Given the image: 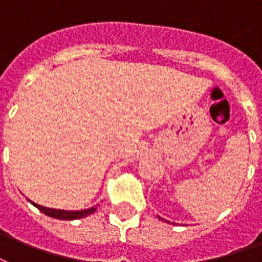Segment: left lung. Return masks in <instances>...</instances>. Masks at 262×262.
<instances>
[{
	"mask_svg": "<svg viewBox=\"0 0 262 262\" xmlns=\"http://www.w3.org/2000/svg\"><path fill=\"white\" fill-rule=\"evenodd\" d=\"M159 218H160V217H159Z\"/></svg>",
	"mask_w": 262,
	"mask_h": 262,
	"instance_id": "8db88e82",
	"label": "left lung"
}]
</instances>
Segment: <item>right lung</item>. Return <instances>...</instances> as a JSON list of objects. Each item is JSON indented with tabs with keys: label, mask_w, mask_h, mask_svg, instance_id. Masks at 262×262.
<instances>
[{
	"label": "right lung",
	"mask_w": 262,
	"mask_h": 262,
	"mask_svg": "<svg viewBox=\"0 0 262 262\" xmlns=\"http://www.w3.org/2000/svg\"><path fill=\"white\" fill-rule=\"evenodd\" d=\"M30 203L38 208L40 211H42L45 215H48V217L58 218V220H68V221L88 217V215H91L92 213H95L96 211V206H94V207L91 208H85V210H80V211H66V210H56V208L44 207V206H40V204L33 203L31 200H30Z\"/></svg>",
	"instance_id": "obj_1"
}]
</instances>
